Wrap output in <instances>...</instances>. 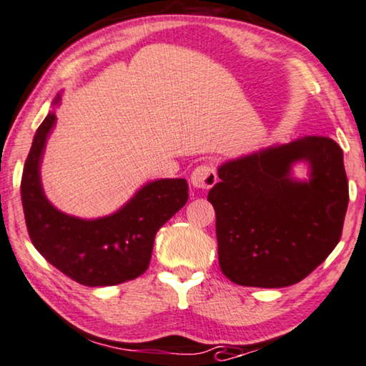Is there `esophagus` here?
Wrapping results in <instances>:
<instances>
[{"instance_id": "obj_1", "label": "esophagus", "mask_w": 366, "mask_h": 366, "mask_svg": "<svg viewBox=\"0 0 366 366\" xmlns=\"http://www.w3.org/2000/svg\"><path fill=\"white\" fill-rule=\"evenodd\" d=\"M190 184L194 189L207 190L214 187L217 184V172L215 169L209 164H202L194 169V172L190 174Z\"/></svg>"}]
</instances>
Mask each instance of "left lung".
I'll return each mask as SVG.
<instances>
[{"instance_id": "left-lung-1", "label": "left lung", "mask_w": 366, "mask_h": 366, "mask_svg": "<svg viewBox=\"0 0 366 366\" xmlns=\"http://www.w3.org/2000/svg\"><path fill=\"white\" fill-rule=\"evenodd\" d=\"M305 162L310 179L292 167ZM209 192L218 263L239 286L286 287L324 263L342 237L348 207L343 152L334 139L304 136L218 167Z\"/></svg>"}]
</instances>
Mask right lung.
Returning <instances> with one entry per match:
<instances>
[{"mask_svg":"<svg viewBox=\"0 0 366 366\" xmlns=\"http://www.w3.org/2000/svg\"><path fill=\"white\" fill-rule=\"evenodd\" d=\"M61 103V95L54 105ZM49 112L37 128L27 154L21 200L26 227L37 252L70 280L84 286H114L148 269L154 237L164 223L187 204L185 179H157L144 184L122 209L100 218H79L57 210L41 184L46 143L56 127Z\"/></svg>","mask_w":366,"mask_h":366,"instance_id":"obj_1","label":"right lung"}]
</instances>
